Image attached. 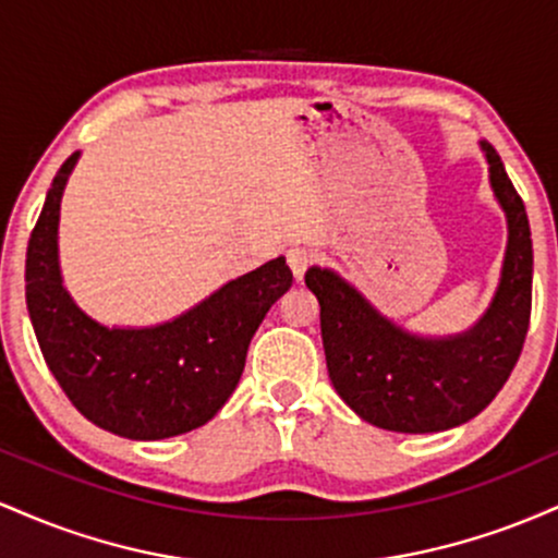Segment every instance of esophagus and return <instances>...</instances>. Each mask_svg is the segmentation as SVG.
Returning <instances> with one entry per match:
<instances>
[{
    "label": "esophagus",
    "instance_id": "34e87169",
    "mask_svg": "<svg viewBox=\"0 0 558 558\" xmlns=\"http://www.w3.org/2000/svg\"><path fill=\"white\" fill-rule=\"evenodd\" d=\"M286 262H288V267H291L293 278L301 280V278H304L306 267H310V262H312L310 248H304V246H291V248H288V252H286Z\"/></svg>",
    "mask_w": 558,
    "mask_h": 558
}]
</instances>
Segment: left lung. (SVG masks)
<instances>
[{
	"label": "left lung",
	"mask_w": 558,
	"mask_h": 558,
	"mask_svg": "<svg viewBox=\"0 0 558 558\" xmlns=\"http://www.w3.org/2000/svg\"><path fill=\"white\" fill-rule=\"evenodd\" d=\"M490 189L506 213L501 280L470 330L425 338L383 317L354 286L325 267L304 283L319 301L328 375L338 396L369 425L393 433H438L477 417L509 380L522 354L533 306V241L524 202L501 157L480 141Z\"/></svg>",
	"instance_id": "8db88e82"
}]
</instances>
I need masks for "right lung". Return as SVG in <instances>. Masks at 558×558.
<instances>
[{
    "instance_id": "add662e5",
    "label": "right lung",
    "mask_w": 558,
    "mask_h": 558,
    "mask_svg": "<svg viewBox=\"0 0 558 558\" xmlns=\"http://www.w3.org/2000/svg\"><path fill=\"white\" fill-rule=\"evenodd\" d=\"M78 151L57 170L25 254V304L38 349L73 407L101 430L162 440L209 422L239 386L246 351L291 288L286 257L217 288L155 328H105L62 286L57 226Z\"/></svg>"
}]
</instances>
